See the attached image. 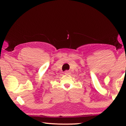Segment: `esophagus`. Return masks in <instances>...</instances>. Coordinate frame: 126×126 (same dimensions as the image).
<instances>
[{"label": "esophagus", "instance_id": "esophagus-1", "mask_svg": "<svg viewBox=\"0 0 126 126\" xmlns=\"http://www.w3.org/2000/svg\"><path fill=\"white\" fill-rule=\"evenodd\" d=\"M64 74H66V75L70 74V71H65Z\"/></svg>", "mask_w": 126, "mask_h": 126}]
</instances>
